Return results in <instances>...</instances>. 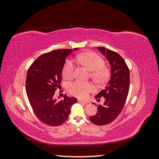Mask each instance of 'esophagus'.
<instances>
[{
	"instance_id": "1",
	"label": "esophagus",
	"mask_w": 159,
	"mask_h": 159,
	"mask_svg": "<svg viewBox=\"0 0 159 159\" xmlns=\"http://www.w3.org/2000/svg\"><path fill=\"white\" fill-rule=\"evenodd\" d=\"M78 102L79 103H85V104H87V103H89L88 102H86V101H83L81 99H78Z\"/></svg>"
}]
</instances>
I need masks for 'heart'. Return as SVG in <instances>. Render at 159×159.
<instances>
[{"label":"heart","instance_id":"heart-1","mask_svg":"<svg viewBox=\"0 0 159 159\" xmlns=\"http://www.w3.org/2000/svg\"><path fill=\"white\" fill-rule=\"evenodd\" d=\"M78 60L89 71L91 77L96 83L103 84L107 81L109 73L104 66L105 61L102 57L94 52H88L80 54ZM74 63L71 60H68L64 65L62 75L66 79H70L73 76ZM93 90V86L90 83L75 81L68 85V91L70 94L80 98H85L89 92Z\"/></svg>","mask_w":159,"mask_h":159}]
</instances>
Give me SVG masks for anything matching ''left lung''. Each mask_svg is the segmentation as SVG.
Here are the masks:
<instances>
[{
    "label": "left lung",
    "instance_id": "8db88e82",
    "mask_svg": "<svg viewBox=\"0 0 159 159\" xmlns=\"http://www.w3.org/2000/svg\"><path fill=\"white\" fill-rule=\"evenodd\" d=\"M97 48L106 56L111 67V78L105 89L96 95V98H105L103 105H98V113L89 117L97 125H105L113 121L122 111L127 99L130 82L128 67L123 57L117 52L104 47ZM95 105V103H92Z\"/></svg>",
    "mask_w": 159,
    "mask_h": 159
}]
</instances>
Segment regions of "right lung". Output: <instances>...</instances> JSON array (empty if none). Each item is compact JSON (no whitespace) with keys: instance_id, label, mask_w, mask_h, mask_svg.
<instances>
[{"instance_id":"right-lung-1","label":"right lung","mask_w":159,"mask_h":159,"mask_svg":"<svg viewBox=\"0 0 159 159\" xmlns=\"http://www.w3.org/2000/svg\"><path fill=\"white\" fill-rule=\"evenodd\" d=\"M60 49L41 55L33 62L27 72L26 90L34 112L48 125L58 126L68 119L75 98L64 95V99L54 98L59 88L66 57L78 50ZM60 99V97H58Z\"/></svg>"}]
</instances>
